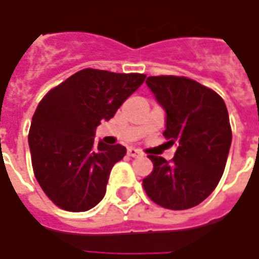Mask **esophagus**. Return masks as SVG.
Wrapping results in <instances>:
<instances>
[{
    "label": "esophagus",
    "instance_id": "obj_1",
    "mask_svg": "<svg viewBox=\"0 0 259 259\" xmlns=\"http://www.w3.org/2000/svg\"><path fill=\"white\" fill-rule=\"evenodd\" d=\"M127 154H129L130 157H141V151L140 150H137V148H129V150H127Z\"/></svg>",
    "mask_w": 259,
    "mask_h": 259
}]
</instances>
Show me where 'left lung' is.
<instances>
[{"label": "left lung", "instance_id": "left-lung-1", "mask_svg": "<svg viewBox=\"0 0 259 259\" xmlns=\"http://www.w3.org/2000/svg\"><path fill=\"white\" fill-rule=\"evenodd\" d=\"M165 111V132L174 159L148 155L151 175L143 179L147 195L158 205L180 211L205 200L222 178L232 144L229 113L215 91L178 76H150L146 80Z\"/></svg>", "mask_w": 259, "mask_h": 259}]
</instances>
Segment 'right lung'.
<instances>
[{
	"label": "right lung",
	"mask_w": 259,
	"mask_h": 259,
	"mask_svg": "<svg viewBox=\"0 0 259 259\" xmlns=\"http://www.w3.org/2000/svg\"><path fill=\"white\" fill-rule=\"evenodd\" d=\"M146 79L140 73L83 69L44 97L29 132L38 185L55 205L84 212L104 198L113 165L126 155L120 144L96 146V129Z\"/></svg>",
	"instance_id": "obj_1"
}]
</instances>
